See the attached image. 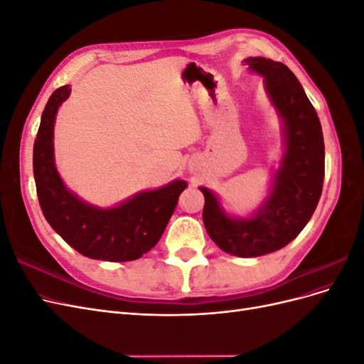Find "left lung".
Masks as SVG:
<instances>
[{"label":"left lung","instance_id":"8db88e82","mask_svg":"<svg viewBox=\"0 0 364 364\" xmlns=\"http://www.w3.org/2000/svg\"><path fill=\"white\" fill-rule=\"evenodd\" d=\"M245 63L264 75L267 95L281 117V165L266 200L249 218L228 215L211 190L200 186V191L208 235L226 253L253 258L287 246L310 222L322 194L325 144L316 109L289 67L266 58H249Z\"/></svg>","mask_w":364,"mask_h":364}]
</instances>
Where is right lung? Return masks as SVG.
<instances>
[{
    "mask_svg": "<svg viewBox=\"0 0 364 364\" xmlns=\"http://www.w3.org/2000/svg\"><path fill=\"white\" fill-rule=\"evenodd\" d=\"M68 85L51 94L42 112L33 147L39 205L50 226L82 255L112 262L141 258L155 247L173 215L185 181L158 190L141 191L114 208H97L71 193L54 164V121L59 106L70 97Z\"/></svg>",
    "mask_w": 364,
    "mask_h": 364,
    "instance_id": "1",
    "label": "right lung"
}]
</instances>
